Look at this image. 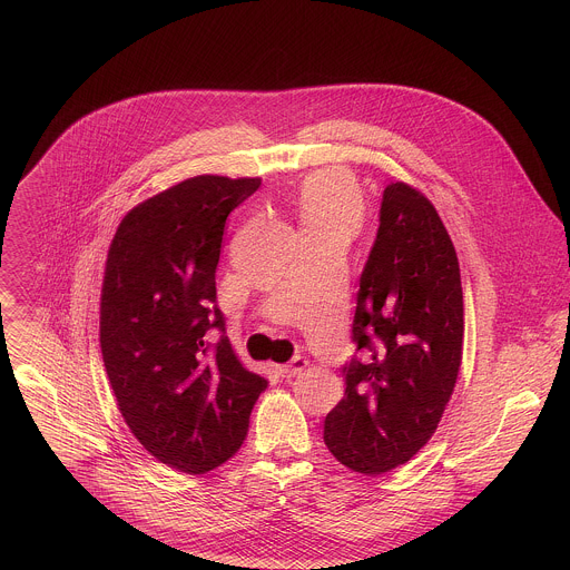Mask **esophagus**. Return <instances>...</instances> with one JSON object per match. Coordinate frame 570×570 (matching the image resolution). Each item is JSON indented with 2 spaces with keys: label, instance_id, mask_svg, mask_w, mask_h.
Here are the masks:
<instances>
[{
  "label": "esophagus",
  "instance_id": "obj_1",
  "mask_svg": "<svg viewBox=\"0 0 570 570\" xmlns=\"http://www.w3.org/2000/svg\"><path fill=\"white\" fill-rule=\"evenodd\" d=\"M305 368H307V360L301 357V355H296V357H292L287 364L278 366V371H281L283 377H296V375L303 373Z\"/></svg>",
  "mask_w": 570,
  "mask_h": 570
}]
</instances>
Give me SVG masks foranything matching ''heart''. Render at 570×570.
I'll return each instance as SVG.
<instances>
[{"mask_svg":"<svg viewBox=\"0 0 570 570\" xmlns=\"http://www.w3.org/2000/svg\"><path fill=\"white\" fill-rule=\"evenodd\" d=\"M298 213L303 228H340L353 235L362 224L364 202L353 177L342 170H323L303 184Z\"/></svg>","mask_w":570,"mask_h":570,"instance_id":"obj_1","label":"heart"}]
</instances>
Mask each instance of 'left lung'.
<instances>
[{
	"mask_svg": "<svg viewBox=\"0 0 570 570\" xmlns=\"http://www.w3.org/2000/svg\"><path fill=\"white\" fill-rule=\"evenodd\" d=\"M344 400L325 419L328 452L375 476L410 461L434 434L463 355L459 258L434 206L389 184L360 276Z\"/></svg>",
	"mask_w": 570,
	"mask_h": 570,
	"instance_id": "8db88e82",
	"label": "left lung"
}]
</instances>
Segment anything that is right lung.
I'll list each match as a JSON object with an SVG mask.
<instances>
[{
  "label": "right lung",
  "mask_w": 570,
  "mask_h": 570,
  "mask_svg": "<svg viewBox=\"0 0 570 570\" xmlns=\"http://www.w3.org/2000/svg\"><path fill=\"white\" fill-rule=\"evenodd\" d=\"M258 177L197 175L136 206L109 245L100 351L118 407L160 463L204 474L244 443L267 382L226 335L215 272L228 215ZM217 327L223 335L210 343Z\"/></svg>",
  "instance_id": "1"
}]
</instances>
